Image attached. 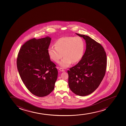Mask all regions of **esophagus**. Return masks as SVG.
Returning <instances> with one entry per match:
<instances>
[{
	"mask_svg": "<svg viewBox=\"0 0 126 126\" xmlns=\"http://www.w3.org/2000/svg\"><path fill=\"white\" fill-rule=\"evenodd\" d=\"M59 70H60L61 71H62V72H64L65 71L63 68H60Z\"/></svg>",
	"mask_w": 126,
	"mask_h": 126,
	"instance_id": "1",
	"label": "esophagus"
}]
</instances>
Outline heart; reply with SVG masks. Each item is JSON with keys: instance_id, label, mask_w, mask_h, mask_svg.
<instances>
[{"instance_id": "b5f03b06", "label": "heart", "mask_w": 126, "mask_h": 126, "mask_svg": "<svg viewBox=\"0 0 126 126\" xmlns=\"http://www.w3.org/2000/svg\"><path fill=\"white\" fill-rule=\"evenodd\" d=\"M55 46H50L47 49L48 55L51 59L58 63L64 56L59 65L66 68L72 63H76L81 59L84 49V42L80 36H65L57 39Z\"/></svg>"}]
</instances>
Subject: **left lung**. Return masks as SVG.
<instances>
[{
	"label": "left lung",
	"instance_id": "obj_1",
	"mask_svg": "<svg viewBox=\"0 0 126 126\" xmlns=\"http://www.w3.org/2000/svg\"><path fill=\"white\" fill-rule=\"evenodd\" d=\"M76 34L85 40L86 49L79 62L67 71L68 86L74 94L84 96L94 92L101 82L106 74L107 57L100 44L87 35Z\"/></svg>",
	"mask_w": 126,
	"mask_h": 126
}]
</instances>
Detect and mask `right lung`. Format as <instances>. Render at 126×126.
I'll return each mask as SVG.
<instances>
[{"label": "right lung", "mask_w": 126, "mask_h": 126, "mask_svg": "<svg viewBox=\"0 0 126 126\" xmlns=\"http://www.w3.org/2000/svg\"><path fill=\"white\" fill-rule=\"evenodd\" d=\"M51 38L49 36L26 42L17 55L19 75L28 90L38 97H45L53 90L58 77L56 65L47 52Z\"/></svg>", "instance_id": "obj_1"}]
</instances>
